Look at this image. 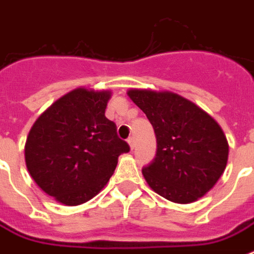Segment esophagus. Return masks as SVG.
I'll list each match as a JSON object with an SVG mask.
<instances>
[{"label": "esophagus", "mask_w": 254, "mask_h": 254, "mask_svg": "<svg viewBox=\"0 0 254 254\" xmlns=\"http://www.w3.org/2000/svg\"><path fill=\"white\" fill-rule=\"evenodd\" d=\"M127 143H129V146H130V150H133V147H134V141H133V138H131V137H129V138H127Z\"/></svg>", "instance_id": "obj_1"}]
</instances>
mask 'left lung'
<instances>
[{
    "mask_svg": "<svg viewBox=\"0 0 254 254\" xmlns=\"http://www.w3.org/2000/svg\"><path fill=\"white\" fill-rule=\"evenodd\" d=\"M127 96L146 115L157 137V155L142 169L149 187L179 204L204 196L228 161V141L216 120L174 92L131 88Z\"/></svg>",
    "mask_w": 254,
    "mask_h": 254,
    "instance_id": "obj_1",
    "label": "left lung"
}]
</instances>
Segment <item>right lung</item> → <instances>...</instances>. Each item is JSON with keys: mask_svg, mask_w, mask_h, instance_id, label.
Masks as SVG:
<instances>
[{"mask_svg": "<svg viewBox=\"0 0 254 254\" xmlns=\"http://www.w3.org/2000/svg\"><path fill=\"white\" fill-rule=\"evenodd\" d=\"M111 91L79 87L53 103L34 123L25 143L27 171L58 203L79 205L95 197L129 145L105 117Z\"/></svg>", "mask_w": 254, "mask_h": 254, "instance_id": "right-lung-1", "label": "right lung"}]
</instances>
